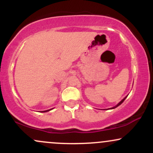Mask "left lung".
<instances>
[{"label": "left lung", "instance_id": "left-lung-1", "mask_svg": "<svg viewBox=\"0 0 153 153\" xmlns=\"http://www.w3.org/2000/svg\"><path fill=\"white\" fill-rule=\"evenodd\" d=\"M127 96H126V97H125V98H124V99H123L122 100V101H120V102H119V103H118V104H117V106H115L112 107V108H111V109H112V108H117V106H119V105H121V104H122V103L123 102H124V100H125V99H126V98H127Z\"/></svg>", "mask_w": 153, "mask_h": 153}]
</instances>
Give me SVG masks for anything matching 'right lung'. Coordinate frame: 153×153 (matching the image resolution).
Returning <instances> with one entry per match:
<instances>
[{
    "label": "right lung",
    "mask_w": 153,
    "mask_h": 153,
    "mask_svg": "<svg viewBox=\"0 0 153 153\" xmlns=\"http://www.w3.org/2000/svg\"><path fill=\"white\" fill-rule=\"evenodd\" d=\"M50 110H47V111H43L42 112H47V111H50Z\"/></svg>",
    "instance_id": "add662e5"
}]
</instances>
